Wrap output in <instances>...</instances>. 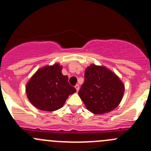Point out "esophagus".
I'll return each mask as SVG.
<instances>
[{"instance_id":"esophagus-1","label":"esophagus","mask_w":151,"mask_h":151,"mask_svg":"<svg viewBox=\"0 0 151 151\" xmlns=\"http://www.w3.org/2000/svg\"><path fill=\"white\" fill-rule=\"evenodd\" d=\"M75 88H76V90H77V92H78L79 90H80V85H75Z\"/></svg>"}]
</instances>
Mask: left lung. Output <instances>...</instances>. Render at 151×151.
<instances>
[{"instance_id": "1", "label": "left lung", "mask_w": 151, "mask_h": 151, "mask_svg": "<svg viewBox=\"0 0 151 151\" xmlns=\"http://www.w3.org/2000/svg\"><path fill=\"white\" fill-rule=\"evenodd\" d=\"M124 90V84L113 71L104 66L91 64L85 68V81L78 94L90 112L101 115L119 105Z\"/></svg>"}]
</instances>
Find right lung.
<instances>
[{
  "label": "right lung",
  "instance_id": "obj_1",
  "mask_svg": "<svg viewBox=\"0 0 151 151\" xmlns=\"http://www.w3.org/2000/svg\"><path fill=\"white\" fill-rule=\"evenodd\" d=\"M60 63L45 66L36 71L25 86L27 97L37 109L53 112L60 109L68 96L76 89L68 83L67 76L63 75Z\"/></svg>",
  "mask_w": 151,
  "mask_h": 151
}]
</instances>
